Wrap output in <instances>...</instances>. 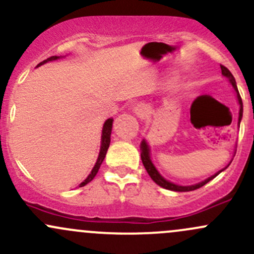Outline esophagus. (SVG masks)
Wrapping results in <instances>:
<instances>
[{
	"label": "esophagus",
	"mask_w": 254,
	"mask_h": 254,
	"mask_svg": "<svg viewBox=\"0 0 254 254\" xmlns=\"http://www.w3.org/2000/svg\"><path fill=\"white\" fill-rule=\"evenodd\" d=\"M133 111H135L136 116H137L138 118H141V119H147L149 117V114H150L149 106L146 105V104L136 105L135 110H133Z\"/></svg>",
	"instance_id": "34e87169"
}]
</instances>
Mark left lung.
<instances>
[{"mask_svg": "<svg viewBox=\"0 0 254 254\" xmlns=\"http://www.w3.org/2000/svg\"><path fill=\"white\" fill-rule=\"evenodd\" d=\"M221 69H222V74L225 78H228V80H229V83L231 84V86H233L234 91H235V94H236V99H238V102H239L238 127H240V123H241V119H242V113H244V106H242V100H241L240 94H239L238 85H236L235 78H234L233 74H231V72L229 71V69H228L227 67H224V66H222V65H221ZM141 159H142V163H143L144 169L147 170V172H148L150 178H152V180L154 181V182L157 183L158 186H160L161 188L169 189V190H172V191H190V190H195V189L201 188V187L205 186L206 183H208L211 180H213L214 177L218 176V175L221 174L222 171H224V170L230 165L231 161H233V159H231V160L229 161V164H228V165L225 166L224 169L219 170V171H217L216 174L212 175V176L206 178V180L201 181V182L195 183V185H190V186H181V185H176V183L171 182V181L166 180V178L164 177L163 175H161L160 172L158 171V169L155 168V165L153 164L152 158H150V147H149L148 142L144 140V138L141 142Z\"/></svg>", "mask_w": 254, "mask_h": 254, "instance_id": "left-lung-1", "label": "left lung"}]
</instances>
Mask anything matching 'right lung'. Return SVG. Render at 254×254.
<instances>
[{
	"label": "right lung",
	"mask_w": 254,
	"mask_h": 254,
	"mask_svg": "<svg viewBox=\"0 0 254 254\" xmlns=\"http://www.w3.org/2000/svg\"><path fill=\"white\" fill-rule=\"evenodd\" d=\"M63 58H65V57H50L47 60L42 61V63L38 64L37 67H40L41 65H44V64L49 63V61L59 60V59H63ZM112 124H113V118H108L107 121L104 123V127H102V132H101V146H100L99 157H97L95 165H94V168H93V170H91L90 174H89V176L86 177L82 183H80L79 187H84L85 185H88V183L91 182V181L94 180V177L96 176L97 171H99L100 166H101L102 161H104V159L106 157V153H107L108 147H110L111 132H112Z\"/></svg>",
	"instance_id": "right-lung-1"
}]
</instances>
